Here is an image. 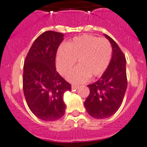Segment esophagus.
Wrapping results in <instances>:
<instances>
[{"label":"esophagus","instance_id":"1","mask_svg":"<svg viewBox=\"0 0 147 147\" xmlns=\"http://www.w3.org/2000/svg\"><path fill=\"white\" fill-rule=\"evenodd\" d=\"M79 88H80V86H77V85H72V86H71L72 90H76V89H78Z\"/></svg>","mask_w":147,"mask_h":147}]
</instances>
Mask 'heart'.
<instances>
[{
    "label": "heart",
    "instance_id": "heart-1",
    "mask_svg": "<svg viewBox=\"0 0 147 147\" xmlns=\"http://www.w3.org/2000/svg\"><path fill=\"white\" fill-rule=\"evenodd\" d=\"M112 56V47L104 38L84 35L73 38L59 48L56 65L62 76L72 70L77 60L78 67L67 76L73 83H82L91 76H100L106 71Z\"/></svg>",
    "mask_w": 147,
    "mask_h": 147
}]
</instances>
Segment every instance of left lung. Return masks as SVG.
<instances>
[{
	"mask_svg": "<svg viewBox=\"0 0 147 147\" xmlns=\"http://www.w3.org/2000/svg\"><path fill=\"white\" fill-rule=\"evenodd\" d=\"M105 36L112 46L111 61L100 80L88 86L90 94L84 102L89 115L96 119L109 117L119 109L127 88L125 56L110 36Z\"/></svg>",
	"mask_w": 147,
	"mask_h": 147,
	"instance_id": "left-lung-1",
	"label": "left lung"
}]
</instances>
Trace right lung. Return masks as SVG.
Masks as SVG:
<instances>
[{
    "label": "right lung",
    "mask_w": 147,
    "mask_h": 147,
    "mask_svg": "<svg viewBox=\"0 0 147 147\" xmlns=\"http://www.w3.org/2000/svg\"><path fill=\"white\" fill-rule=\"evenodd\" d=\"M64 35L46 31L34 41L24 65L23 90L26 102L38 118L53 121L65 115L64 93L71 84L56 70V55Z\"/></svg>",
    "instance_id": "right-lung-1"
}]
</instances>
